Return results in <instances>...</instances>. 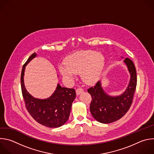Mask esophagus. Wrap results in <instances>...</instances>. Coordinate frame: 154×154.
<instances>
[{
    "label": "esophagus",
    "mask_w": 154,
    "mask_h": 154,
    "mask_svg": "<svg viewBox=\"0 0 154 154\" xmlns=\"http://www.w3.org/2000/svg\"><path fill=\"white\" fill-rule=\"evenodd\" d=\"M83 91H84V90H83V88H77V90H76V94H77V95H80V94H82V92H83Z\"/></svg>",
    "instance_id": "esophagus-1"
}]
</instances>
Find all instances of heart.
Listing matches in <instances>:
<instances>
[{"label":"heart","instance_id":"b5f03b06","mask_svg":"<svg viewBox=\"0 0 154 154\" xmlns=\"http://www.w3.org/2000/svg\"><path fill=\"white\" fill-rule=\"evenodd\" d=\"M105 59L101 53L92 50L82 51L68 56L65 66L59 68L61 75L69 80L80 72L82 80L87 83L94 82L100 75L104 67Z\"/></svg>","mask_w":154,"mask_h":154}]
</instances>
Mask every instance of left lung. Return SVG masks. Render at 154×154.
<instances>
[{
	"mask_svg": "<svg viewBox=\"0 0 154 154\" xmlns=\"http://www.w3.org/2000/svg\"><path fill=\"white\" fill-rule=\"evenodd\" d=\"M131 78L125 91L120 95L111 96L101 87L100 80L88 89L92 97L90 111L98 122L108 124L123 117L129 109L137 86V72L133 62L129 58L124 60Z\"/></svg>",
	"mask_w": 154,
	"mask_h": 154,
	"instance_id": "8db88e82",
	"label": "left lung"
}]
</instances>
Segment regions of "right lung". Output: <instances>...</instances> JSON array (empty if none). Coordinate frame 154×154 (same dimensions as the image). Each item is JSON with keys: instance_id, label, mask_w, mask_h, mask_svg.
Segmentation results:
<instances>
[{"instance_id": "add662e5", "label": "right lung", "mask_w": 154, "mask_h": 154, "mask_svg": "<svg viewBox=\"0 0 154 154\" xmlns=\"http://www.w3.org/2000/svg\"><path fill=\"white\" fill-rule=\"evenodd\" d=\"M36 56L35 53L31 55L22 70L21 88L25 106L29 114L38 123L48 128H59L69 119L72 103L76 96L75 91L57 84L56 91L49 98L39 99L32 97L25 87L23 77L25 66Z\"/></svg>"}]
</instances>
